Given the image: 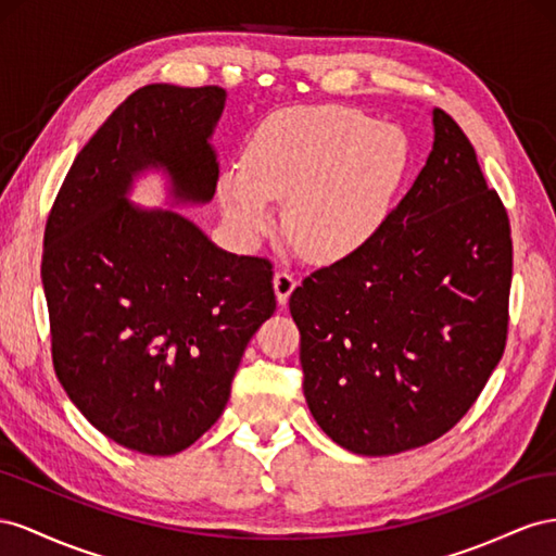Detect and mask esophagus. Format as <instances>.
<instances>
[{
	"instance_id": "34e87169",
	"label": "esophagus",
	"mask_w": 556,
	"mask_h": 556,
	"mask_svg": "<svg viewBox=\"0 0 556 556\" xmlns=\"http://www.w3.org/2000/svg\"><path fill=\"white\" fill-rule=\"evenodd\" d=\"M273 287H275L277 303L283 307V305L289 303V298H291L293 289L298 287V281H295V277L291 273H287V269H279V273L273 279Z\"/></svg>"
}]
</instances>
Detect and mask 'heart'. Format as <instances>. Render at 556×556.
Listing matches in <instances>:
<instances>
[{
    "instance_id": "b5f03b06",
    "label": "heart",
    "mask_w": 556,
    "mask_h": 556,
    "mask_svg": "<svg viewBox=\"0 0 556 556\" xmlns=\"http://www.w3.org/2000/svg\"><path fill=\"white\" fill-rule=\"evenodd\" d=\"M407 165L409 141L395 125L346 106H298L261 125L244 165L220 169L216 198L244 244L273 230V202L287 199L289 242L307 261L332 263L384 228Z\"/></svg>"
}]
</instances>
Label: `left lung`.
<instances>
[{"label":"left lung","instance_id":"left-lung-1","mask_svg":"<svg viewBox=\"0 0 556 556\" xmlns=\"http://www.w3.org/2000/svg\"><path fill=\"white\" fill-rule=\"evenodd\" d=\"M431 118L433 149L384 228L289 300L312 417L363 456L447 433L505 349L510 224L464 130Z\"/></svg>","mask_w":556,"mask_h":556}]
</instances>
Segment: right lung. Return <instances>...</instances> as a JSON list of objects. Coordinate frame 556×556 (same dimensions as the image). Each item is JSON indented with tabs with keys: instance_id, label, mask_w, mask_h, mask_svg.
Returning <instances> with one entry per match:
<instances>
[{
	"instance_id": "right-lung-1",
	"label": "right lung",
	"mask_w": 556,
	"mask_h": 556,
	"mask_svg": "<svg viewBox=\"0 0 556 556\" xmlns=\"http://www.w3.org/2000/svg\"><path fill=\"white\" fill-rule=\"evenodd\" d=\"M226 100L218 86L135 90L76 155L46 224L55 375L100 433L141 454H177L210 431L277 307L267 261L224 251L172 210L214 198ZM151 170L169 208L129 200Z\"/></svg>"
}]
</instances>
